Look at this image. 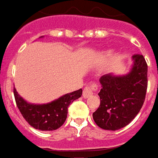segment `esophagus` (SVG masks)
Masks as SVG:
<instances>
[{"mask_svg":"<svg viewBox=\"0 0 158 158\" xmlns=\"http://www.w3.org/2000/svg\"><path fill=\"white\" fill-rule=\"evenodd\" d=\"M96 90H97V85H94V84L89 85V86H86L85 90H84V92H83V97L86 99V98L92 96Z\"/></svg>","mask_w":158,"mask_h":158,"instance_id":"34e87169","label":"esophagus"}]
</instances>
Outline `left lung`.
<instances>
[{
    "instance_id": "8db88e82",
    "label": "left lung",
    "mask_w": 158,
    "mask_h": 158,
    "mask_svg": "<svg viewBox=\"0 0 158 158\" xmlns=\"http://www.w3.org/2000/svg\"><path fill=\"white\" fill-rule=\"evenodd\" d=\"M130 71L123 75L107 73L100 78L101 103L93 113L97 126L118 130L130 123L143 106L148 88V64L142 55L132 56Z\"/></svg>"
}]
</instances>
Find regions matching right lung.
Here are the masks:
<instances>
[{"instance_id": "right-lung-1", "label": "right lung", "mask_w": 158, "mask_h": 158, "mask_svg": "<svg viewBox=\"0 0 158 158\" xmlns=\"http://www.w3.org/2000/svg\"><path fill=\"white\" fill-rule=\"evenodd\" d=\"M42 38V37H41ZM18 108L28 124L40 130H56L64 123L67 117L68 106L74 100L82 96L83 90L79 89L66 94L58 99L44 104H33L26 102L13 89Z\"/></svg>"}]
</instances>
